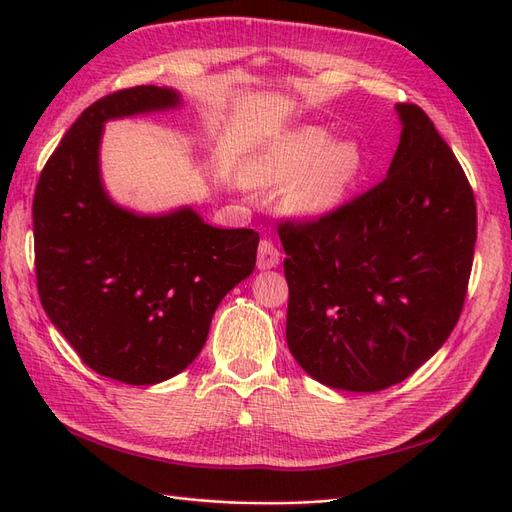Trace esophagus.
<instances>
[{
    "instance_id": "34e87169",
    "label": "esophagus",
    "mask_w": 512,
    "mask_h": 512,
    "mask_svg": "<svg viewBox=\"0 0 512 512\" xmlns=\"http://www.w3.org/2000/svg\"><path fill=\"white\" fill-rule=\"evenodd\" d=\"M258 269H273L280 265V250L273 245V241L269 239H262L258 245Z\"/></svg>"
}]
</instances>
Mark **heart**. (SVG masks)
Masks as SVG:
<instances>
[{
  "label": "heart",
  "instance_id": "1",
  "mask_svg": "<svg viewBox=\"0 0 512 512\" xmlns=\"http://www.w3.org/2000/svg\"><path fill=\"white\" fill-rule=\"evenodd\" d=\"M367 164L359 141H335L320 126H299L275 136L247 166L260 188H288L286 207L299 218H320L344 203Z\"/></svg>",
  "mask_w": 512,
  "mask_h": 512
}]
</instances>
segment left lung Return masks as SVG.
Here are the masks:
<instances>
[{"mask_svg": "<svg viewBox=\"0 0 512 512\" xmlns=\"http://www.w3.org/2000/svg\"><path fill=\"white\" fill-rule=\"evenodd\" d=\"M386 177L309 222H282L286 342L314 380L376 393L406 380L455 329L476 243V200L416 104H397Z\"/></svg>", "mask_w": 512, "mask_h": 512, "instance_id": "left-lung-1", "label": "left lung"}]
</instances>
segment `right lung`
I'll return each mask as SVG.
<instances>
[{"label":"right lung","mask_w":512,"mask_h":512,"mask_svg":"<svg viewBox=\"0 0 512 512\" xmlns=\"http://www.w3.org/2000/svg\"><path fill=\"white\" fill-rule=\"evenodd\" d=\"M181 106L141 85L91 104L42 168L34 196L38 294L81 361L134 386L177 376L203 350L220 301L256 267L258 232L215 228L181 207L141 215L100 175L104 123Z\"/></svg>","instance_id":"right-lung-1"}]
</instances>
